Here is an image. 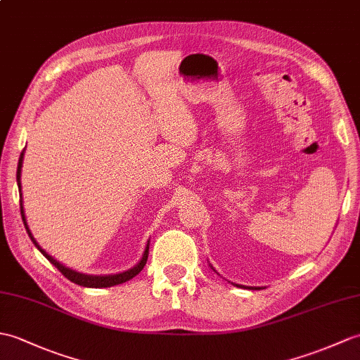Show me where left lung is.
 Returning <instances> with one entry per match:
<instances>
[{"label":"left lung","instance_id":"left-lung-1","mask_svg":"<svg viewBox=\"0 0 360 360\" xmlns=\"http://www.w3.org/2000/svg\"><path fill=\"white\" fill-rule=\"evenodd\" d=\"M212 266V265H210ZM212 270L213 271H216L214 269H213V266H212ZM216 273H218V271H216ZM219 274V273H218ZM233 283V282H231ZM233 285H236V287H244V288H252V290H257V288H262V287H245V285H239V283H233Z\"/></svg>","mask_w":360,"mask_h":360}]
</instances>
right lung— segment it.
Returning <instances> with one entry per match:
<instances>
[{
    "instance_id": "obj_1",
    "label": "right lung",
    "mask_w": 360,
    "mask_h": 360,
    "mask_svg": "<svg viewBox=\"0 0 360 360\" xmlns=\"http://www.w3.org/2000/svg\"><path fill=\"white\" fill-rule=\"evenodd\" d=\"M24 152H26V148L22 150L21 155H20V160H18V169H16V182H18V190H20V207H21V218H22V222H24V227H26V231L29 238L32 239L33 244H35V247L39 250L41 253H43L50 264H53L58 270H60L67 279L72 281L73 283H78V285L81 287H89V288H107V287H113V285H120V283H124L127 282L130 279L135 278V276L144 269V265L147 262V257H148V247H150V239L147 240V245L144 248V253H142V257L141 261L133 265L131 269L125 270V271H121V273H116V274H86V273H81V271H77L73 269H69V266H65L64 264H61L60 261H56L55 257L50 256L49 253H46L43 248L39 247V244L37 242V239L33 238L32 231L29 229L27 225V221H26V213H24V207H22V191H21V169H22V161H24Z\"/></svg>"
}]
</instances>
